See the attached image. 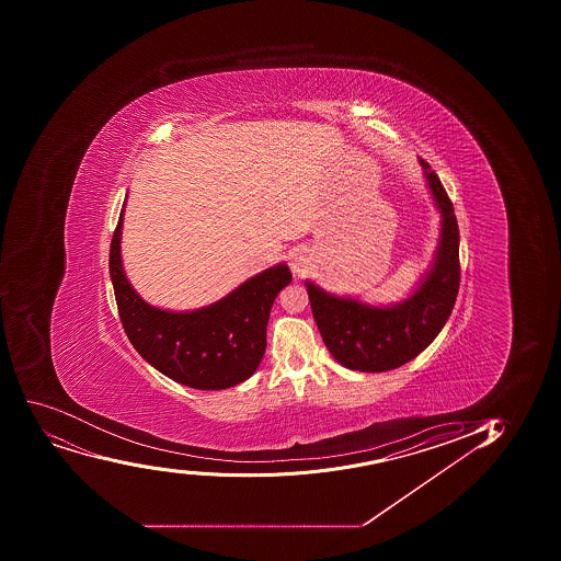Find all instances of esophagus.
<instances>
[{"mask_svg": "<svg viewBox=\"0 0 561 561\" xmlns=\"http://www.w3.org/2000/svg\"><path fill=\"white\" fill-rule=\"evenodd\" d=\"M290 268H293L295 274L301 276V274L307 271L306 255L301 254V252H296V254L290 255Z\"/></svg>", "mask_w": 561, "mask_h": 561, "instance_id": "obj_1", "label": "esophagus"}]
</instances>
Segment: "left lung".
I'll return each instance as SVG.
<instances>
[{
    "label": "left lung",
    "mask_w": 561,
    "mask_h": 561,
    "mask_svg": "<svg viewBox=\"0 0 561 561\" xmlns=\"http://www.w3.org/2000/svg\"><path fill=\"white\" fill-rule=\"evenodd\" d=\"M427 188L440 211V238L432 265L405 300L369 306L325 293L307 279L312 317L334 360L355 371L382 373L421 355L443 331L459 293V227L446 190L424 159Z\"/></svg>",
    "instance_id": "8db88e82"
}]
</instances>
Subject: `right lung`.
Here are the masks:
<instances>
[{"label": "right lung", "mask_w": 561, "mask_h": 561, "mask_svg": "<svg viewBox=\"0 0 561 561\" xmlns=\"http://www.w3.org/2000/svg\"><path fill=\"white\" fill-rule=\"evenodd\" d=\"M123 221L124 206L113 232L110 276L121 322L137 353L188 388L227 389L252 377L265 355L272 304L293 279L289 266L279 263L249 277L211 306L167 311L142 300L128 282L121 255Z\"/></svg>", "instance_id": "obj_1"}]
</instances>
